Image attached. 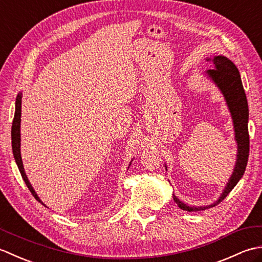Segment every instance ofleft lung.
I'll use <instances>...</instances> for the list:
<instances>
[{
    "label": "left lung",
    "mask_w": 262,
    "mask_h": 262,
    "mask_svg": "<svg viewBox=\"0 0 262 262\" xmlns=\"http://www.w3.org/2000/svg\"><path fill=\"white\" fill-rule=\"evenodd\" d=\"M209 60V59H208ZM213 63L215 69L208 70L207 74L211 77L217 86L221 89L226 99L227 105H229L230 111L232 114L233 122H234V130L235 138L237 142V160L236 165L234 168V172L229 180V183L225 188L223 194L220 197L214 205L204 206V207H191L180 202L174 194L173 199L179 206V208L187 211H198L205 210L207 208L213 207V206L220 204L222 200L229 194L232 189L236 186V183L240 181L244 171L247 168L248 158H249V149H250V140H249V130H248V119H249V108L247 96L244 92L242 85V81L240 77V73L236 66L233 64L229 58L224 56H215L213 58Z\"/></svg>",
    "instance_id": "8db88e82"
}]
</instances>
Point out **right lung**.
Masks as SVG:
<instances>
[{"label": "right lung", "instance_id": "obj_1", "mask_svg": "<svg viewBox=\"0 0 262 262\" xmlns=\"http://www.w3.org/2000/svg\"><path fill=\"white\" fill-rule=\"evenodd\" d=\"M20 121H21V94H18V97H16V100H15V113H14V118H13V122H12V130H11L13 157L15 159L16 164H18V168H19V171H20V173L22 176V179L25 180L27 187L29 188L30 192L32 193V196L35 197L39 203L42 204L41 200L39 199V197L37 196V193L35 192V190H33V188L30 185L29 180H28L25 169H24V164H22L21 154H20Z\"/></svg>", "mask_w": 262, "mask_h": 262}]
</instances>
